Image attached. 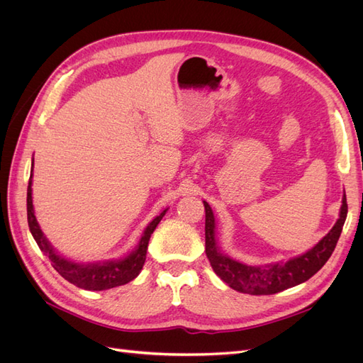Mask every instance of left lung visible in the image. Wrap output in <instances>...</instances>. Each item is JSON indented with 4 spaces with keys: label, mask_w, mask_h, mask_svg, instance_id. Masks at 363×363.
Masks as SVG:
<instances>
[{
    "label": "left lung",
    "mask_w": 363,
    "mask_h": 363,
    "mask_svg": "<svg viewBox=\"0 0 363 363\" xmlns=\"http://www.w3.org/2000/svg\"><path fill=\"white\" fill-rule=\"evenodd\" d=\"M203 203L206 208V255L208 262H211L216 276L225 281L230 288L250 295L277 294L309 280L313 274H316L325 265L328 257L332 256L348 212L347 196L344 194L339 219L330 232L313 248L286 262L271 263V265L265 267H252L228 257L219 250L215 239L213 212L211 206L206 201Z\"/></svg>",
    "instance_id": "1"
}]
</instances>
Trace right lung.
Returning a JSON list of instances; mask_svg holds the SVG:
<instances>
[{
	"instance_id": "add662e5",
	"label": "right lung",
	"mask_w": 363,
	"mask_h": 363,
	"mask_svg": "<svg viewBox=\"0 0 363 363\" xmlns=\"http://www.w3.org/2000/svg\"><path fill=\"white\" fill-rule=\"evenodd\" d=\"M31 177H33V168H31V175L28 182V189H27V219H28L30 232L33 238H35L39 248L45 252V256L51 260L52 267L56 268V271L65 280H68L69 283L75 284L77 288H82V289L104 291V289L121 286V284H125L139 276V272L145 263L148 240L152 232H155V228L157 227V224L160 223V219L164 216V213H167L168 208H164L159 216H156L147 225L136 250L131 251L127 257L119 259V260L98 262V263H77L57 255L56 250H54L48 242V239L43 236L42 230L38 224V219L35 216V208H33Z\"/></svg>"
}]
</instances>
